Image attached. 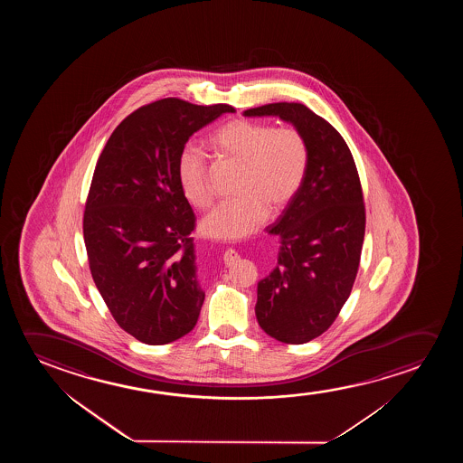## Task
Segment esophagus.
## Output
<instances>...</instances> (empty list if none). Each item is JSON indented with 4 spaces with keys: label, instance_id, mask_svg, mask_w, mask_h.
Listing matches in <instances>:
<instances>
[{
    "label": "esophagus",
    "instance_id": "obj_1",
    "mask_svg": "<svg viewBox=\"0 0 463 463\" xmlns=\"http://www.w3.org/2000/svg\"><path fill=\"white\" fill-rule=\"evenodd\" d=\"M239 256H237V253H235L234 250L232 248H229V250H226V253H224V262L226 264H232V262H235V260H237Z\"/></svg>",
    "mask_w": 463,
    "mask_h": 463
}]
</instances>
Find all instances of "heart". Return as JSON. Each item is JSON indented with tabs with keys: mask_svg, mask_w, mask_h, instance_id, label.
Segmentation results:
<instances>
[{
	"mask_svg": "<svg viewBox=\"0 0 463 463\" xmlns=\"http://www.w3.org/2000/svg\"><path fill=\"white\" fill-rule=\"evenodd\" d=\"M210 144L222 158L241 165L235 193L203 224V234L218 241H237L266 222L269 210L277 213L289 205L304 184L310 148L300 129L275 128L260 121L232 120L216 131ZM177 177L186 201L197 210L213 205L209 163L203 150L186 146L178 155Z\"/></svg>",
	"mask_w": 463,
	"mask_h": 463,
	"instance_id": "b5f03b06",
	"label": "heart"
}]
</instances>
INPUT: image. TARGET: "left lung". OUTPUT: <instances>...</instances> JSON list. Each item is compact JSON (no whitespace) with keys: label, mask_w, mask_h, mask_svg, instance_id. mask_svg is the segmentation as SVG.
<instances>
[{"label":"left lung","mask_w":463,"mask_h":463,"mask_svg":"<svg viewBox=\"0 0 463 463\" xmlns=\"http://www.w3.org/2000/svg\"><path fill=\"white\" fill-rule=\"evenodd\" d=\"M302 131L310 163L296 197L266 229L279 235V262L258 283L256 317L267 335L302 345L324 334L348 300L361 262L365 205L354 158L335 128L300 102L248 109Z\"/></svg>","instance_id":"1"}]
</instances>
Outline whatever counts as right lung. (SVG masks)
I'll return each mask as SVG.
<instances>
[{"label": "right lung", "mask_w": 463, "mask_h": 463, "mask_svg": "<svg viewBox=\"0 0 463 463\" xmlns=\"http://www.w3.org/2000/svg\"><path fill=\"white\" fill-rule=\"evenodd\" d=\"M226 112L235 109L146 104L115 128L96 163L83 212L90 272L117 324L146 345L182 338L201 313L196 216L177 161L191 136Z\"/></svg>", "instance_id": "add662e5"}]
</instances>
